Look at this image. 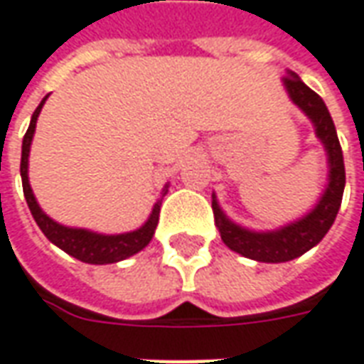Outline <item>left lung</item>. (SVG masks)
I'll list each match as a JSON object with an SVG mask.
<instances>
[{"mask_svg":"<svg viewBox=\"0 0 364 364\" xmlns=\"http://www.w3.org/2000/svg\"><path fill=\"white\" fill-rule=\"evenodd\" d=\"M283 85L289 92L291 101L313 120L317 136L325 144L327 156H329V186L319 200V204L315 206L311 214H307L295 224L285 225L277 232H250L230 222L218 206L215 198L212 200L214 220L222 235V242L237 254L265 263L289 262L309 252L313 245L319 244L337 218L341 200H343V190H345L343 152H341L339 139H337V130H335L325 102L295 73L283 77Z\"/></svg>","mask_w":364,"mask_h":364,"instance_id":"1","label":"left lung"}]
</instances>
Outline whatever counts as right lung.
<instances>
[{"mask_svg": "<svg viewBox=\"0 0 364 364\" xmlns=\"http://www.w3.org/2000/svg\"><path fill=\"white\" fill-rule=\"evenodd\" d=\"M49 97V95H47ZM45 97L41 105L35 109L29 129L23 136V146H21V182H23V194L27 200V206L31 210V215L35 218L37 225L41 228V232L47 235V240L53 242L57 247H61L63 252H67L73 257L81 259L85 263H95V265H102V263H114L120 259H127L130 255L139 254L142 247H146L149 242L154 235V230L158 225V215H160V200L154 204V210L150 214L149 222L134 230L129 234L119 235H102L89 232V230H77V228H65V225L53 222L49 215L45 214L43 210L39 208L37 200L33 196V190L29 186V178H27V158H29V146L33 140L35 124H37V117L43 109ZM168 186L162 190V196H166Z\"/></svg>", "mask_w": 364, "mask_h": 364, "instance_id": "1", "label": "right lung"}]
</instances>
